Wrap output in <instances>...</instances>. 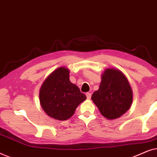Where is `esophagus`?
<instances>
[{
	"label": "esophagus",
	"instance_id": "1",
	"mask_svg": "<svg viewBox=\"0 0 157 157\" xmlns=\"http://www.w3.org/2000/svg\"><path fill=\"white\" fill-rule=\"evenodd\" d=\"M86 98H88V99H90V98H91V93H86Z\"/></svg>",
	"mask_w": 157,
	"mask_h": 157
}]
</instances>
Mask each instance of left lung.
Returning <instances> with one entry per match:
<instances>
[{
  "label": "left lung",
  "instance_id": "8db88e82",
  "mask_svg": "<svg viewBox=\"0 0 157 157\" xmlns=\"http://www.w3.org/2000/svg\"><path fill=\"white\" fill-rule=\"evenodd\" d=\"M132 96L126 76L119 70L107 68L101 76L99 89L92 94L91 99L104 117L115 119L129 109Z\"/></svg>",
  "mask_w": 157,
  "mask_h": 157
}]
</instances>
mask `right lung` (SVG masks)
Wrapping results in <instances>:
<instances>
[{"label": "right lung", "mask_w": 157, "mask_h": 157, "mask_svg": "<svg viewBox=\"0 0 157 157\" xmlns=\"http://www.w3.org/2000/svg\"><path fill=\"white\" fill-rule=\"evenodd\" d=\"M40 102L49 117L64 121L71 117L86 96L69 80V71L60 67L49 75L40 89Z\"/></svg>", "instance_id": "obj_1"}]
</instances>
